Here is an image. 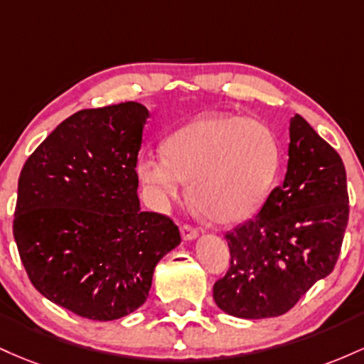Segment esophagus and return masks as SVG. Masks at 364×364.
Wrapping results in <instances>:
<instances>
[{"label": "esophagus", "mask_w": 364, "mask_h": 364, "mask_svg": "<svg viewBox=\"0 0 364 364\" xmlns=\"http://www.w3.org/2000/svg\"><path fill=\"white\" fill-rule=\"evenodd\" d=\"M181 234H182V239L183 240H193V239H196V237H198V228H194V227H191V225H182L181 227Z\"/></svg>", "instance_id": "esophagus-1"}]
</instances>
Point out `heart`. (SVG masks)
<instances>
[{
    "label": "heart",
    "instance_id": "1",
    "mask_svg": "<svg viewBox=\"0 0 364 364\" xmlns=\"http://www.w3.org/2000/svg\"><path fill=\"white\" fill-rule=\"evenodd\" d=\"M163 158L142 156L139 181L158 204H168L191 182V199L220 225L259 210L280 168V142L264 122L210 113L163 141Z\"/></svg>",
    "mask_w": 364,
    "mask_h": 364
}]
</instances>
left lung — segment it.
I'll use <instances>...</instances> for the list:
<instances>
[{"label": "left lung", "instance_id": "left-lung-1", "mask_svg": "<svg viewBox=\"0 0 364 364\" xmlns=\"http://www.w3.org/2000/svg\"><path fill=\"white\" fill-rule=\"evenodd\" d=\"M347 220L349 194L342 158L296 115L284 182L272 191L258 215L225 234L230 268L213 285L216 306L246 320L287 313L332 273Z\"/></svg>", "mask_w": 364, "mask_h": 364}]
</instances>
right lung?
Returning a JSON list of instances; mask_svg holds the SVG:
<instances>
[{
  "label": "right lung",
  "mask_w": 364,
  "mask_h": 364,
  "mask_svg": "<svg viewBox=\"0 0 364 364\" xmlns=\"http://www.w3.org/2000/svg\"><path fill=\"white\" fill-rule=\"evenodd\" d=\"M148 118L134 101L80 109L20 171V259L32 285L77 316L109 321L136 311L158 261L181 244L171 218L139 206L136 165Z\"/></svg>",
  "instance_id": "1"
}]
</instances>
